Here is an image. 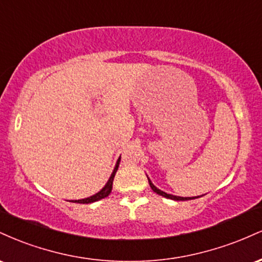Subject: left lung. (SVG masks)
Instances as JSON below:
<instances>
[{"mask_svg":"<svg viewBox=\"0 0 262 262\" xmlns=\"http://www.w3.org/2000/svg\"><path fill=\"white\" fill-rule=\"evenodd\" d=\"M148 176V175H146ZM148 181H149V185L150 187H151L152 191L155 192V193L160 194V196L165 197V198H169V200H173V201H188V200H194V198H198V197H202V196H197V197H180V196H173V194H170V193H166V192L161 191V189H159L156 186L150 181V179L148 177Z\"/></svg>","mask_w":262,"mask_h":262,"instance_id":"1","label":"left lung"}]
</instances>
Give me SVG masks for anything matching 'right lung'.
<instances>
[{
    "mask_svg": "<svg viewBox=\"0 0 262 262\" xmlns=\"http://www.w3.org/2000/svg\"><path fill=\"white\" fill-rule=\"evenodd\" d=\"M119 161H121V156L118 158V160H117V164L116 166H114V170L113 172L111 173V177L108 179V181L106 185H104V187H102V189L97 192V193L92 194V196L87 197V198H82V200H73L70 201V202H75V203H93V202H97V201L102 200V198L107 197L108 194L111 193V191H112V185H113V179H114V175H116L117 170H118V166H119Z\"/></svg>",
    "mask_w": 262,
    "mask_h": 262,
    "instance_id": "add662e5",
    "label": "right lung"
}]
</instances>
